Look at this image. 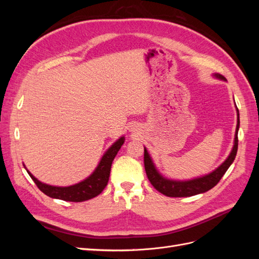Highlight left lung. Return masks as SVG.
Here are the masks:
<instances>
[{
	"mask_svg": "<svg viewBox=\"0 0 259 259\" xmlns=\"http://www.w3.org/2000/svg\"><path fill=\"white\" fill-rule=\"evenodd\" d=\"M216 76L219 77V79L225 80V77L222 74H216ZM239 125H240V119H239V113H238V124H237V131H236V138H234V146L230 155L228 156V159H227L217 169H215L213 173H210L204 177L189 180V182H175V180L163 178L158 173V170L155 169L153 163L151 161V158L149 156L147 150L145 149L144 163H145V169H146V174L149 182L151 183V185L159 192L166 195V197H171V198L191 197V195L208 191L219 183V180L222 179L227 169L229 168L233 160L236 159L237 151H238V142H239L238 140Z\"/></svg>",
	"mask_w": 259,
	"mask_h": 259,
	"instance_id": "left-lung-1",
	"label": "left lung"
}]
</instances>
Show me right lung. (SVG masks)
<instances>
[{
  "label": "right lung",
  "instance_id": "right-lung-1",
  "mask_svg": "<svg viewBox=\"0 0 259 259\" xmlns=\"http://www.w3.org/2000/svg\"><path fill=\"white\" fill-rule=\"evenodd\" d=\"M124 144V137H121L117 142H115L109 150L104 154L103 159H101L99 165L95 169V171L83 182L70 186V187H54L50 185L42 184L30 173L29 170L28 174L32 178L35 185L37 186L43 193L49 195L54 199H59L69 202H82L97 197L99 193L103 192V190L106 188L109 176H110V169L111 164L115 158L117 151L120 150V148Z\"/></svg>",
  "mask_w": 259,
  "mask_h": 259
}]
</instances>
